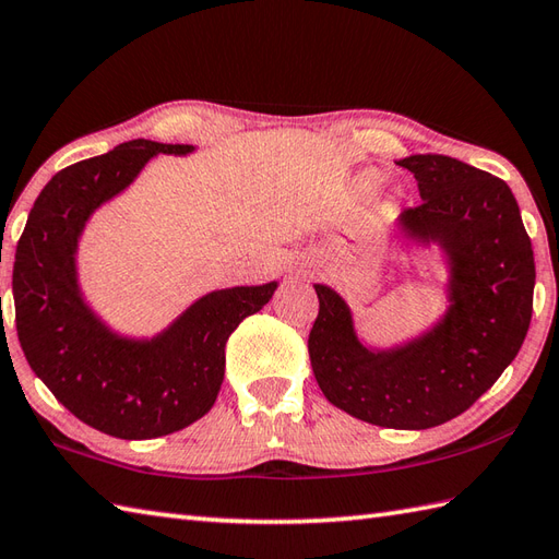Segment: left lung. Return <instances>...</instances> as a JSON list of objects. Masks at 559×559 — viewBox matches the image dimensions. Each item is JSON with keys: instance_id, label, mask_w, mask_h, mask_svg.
Returning a JSON list of instances; mask_svg holds the SVG:
<instances>
[{"instance_id": "obj_1", "label": "left lung", "mask_w": 559, "mask_h": 559, "mask_svg": "<svg viewBox=\"0 0 559 559\" xmlns=\"http://www.w3.org/2000/svg\"><path fill=\"white\" fill-rule=\"evenodd\" d=\"M399 165L418 180L423 204L391 223V240L444 266V307L432 324L394 343H370L350 305L314 283L319 314L310 360L322 394L348 415L391 430H427L471 408L507 370L533 312L531 240L512 189L449 156Z\"/></svg>"}]
</instances>
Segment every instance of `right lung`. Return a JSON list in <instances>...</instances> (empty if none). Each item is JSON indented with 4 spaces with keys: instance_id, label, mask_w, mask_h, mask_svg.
Listing matches in <instances>:
<instances>
[{
    "instance_id": "add662e5",
    "label": "right lung",
    "mask_w": 559,
    "mask_h": 559,
    "mask_svg": "<svg viewBox=\"0 0 559 559\" xmlns=\"http://www.w3.org/2000/svg\"><path fill=\"white\" fill-rule=\"evenodd\" d=\"M194 151L134 139L69 165L35 199L16 247L11 286L23 355L64 408L105 435L153 439L204 418L223 384L225 341L278 288L269 281L211 290L151 336L117 331L86 298L79 247L96 211L160 153Z\"/></svg>"
}]
</instances>
